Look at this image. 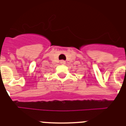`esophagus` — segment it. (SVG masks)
Here are the masks:
<instances>
[{
  "mask_svg": "<svg viewBox=\"0 0 126 126\" xmlns=\"http://www.w3.org/2000/svg\"><path fill=\"white\" fill-rule=\"evenodd\" d=\"M60 63H61V65H65V61H63V60H61V61H60Z\"/></svg>",
  "mask_w": 126,
  "mask_h": 126,
  "instance_id": "34e87169",
  "label": "esophagus"
}]
</instances>
